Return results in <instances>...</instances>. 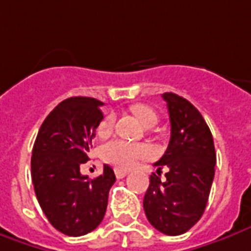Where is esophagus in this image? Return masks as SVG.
Instances as JSON below:
<instances>
[{
    "label": "esophagus",
    "mask_w": 251,
    "mask_h": 251,
    "mask_svg": "<svg viewBox=\"0 0 251 251\" xmlns=\"http://www.w3.org/2000/svg\"><path fill=\"white\" fill-rule=\"evenodd\" d=\"M126 175H127V172H126V170L115 169V176H117V178H124Z\"/></svg>",
    "instance_id": "obj_1"
}]
</instances>
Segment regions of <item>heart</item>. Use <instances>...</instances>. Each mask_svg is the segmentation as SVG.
<instances>
[{
    "label": "heart",
    "mask_w": 251,
    "mask_h": 251,
    "mask_svg": "<svg viewBox=\"0 0 251 251\" xmlns=\"http://www.w3.org/2000/svg\"><path fill=\"white\" fill-rule=\"evenodd\" d=\"M130 111L143 125L147 126V127H151L158 122V115L155 114L151 107H148L146 104H134L130 107ZM112 124H114L112 117L104 118L97 127V133L100 136L108 134L111 132ZM100 152H101L104 161L111 163L121 170L134 168L140 161L148 159L154 154L152 148L148 144L132 143V141H126V140L121 139L111 140V141L105 143L100 150Z\"/></svg>",
    "instance_id": "b5f03b06"
}]
</instances>
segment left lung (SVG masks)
<instances>
[{
    "instance_id": "obj_1",
    "label": "left lung",
    "mask_w": 251,
    "mask_h": 251,
    "mask_svg": "<svg viewBox=\"0 0 251 251\" xmlns=\"http://www.w3.org/2000/svg\"><path fill=\"white\" fill-rule=\"evenodd\" d=\"M170 118V141L144 195L151 226L165 235L187 232L202 217L214 178L216 150L210 129L201 112L184 97L163 93ZM168 168L167 178L159 176Z\"/></svg>"
}]
</instances>
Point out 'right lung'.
I'll return each mask as SVG.
<instances>
[{
    "label": "right lung",
    "instance_id": "obj_1",
    "mask_svg": "<svg viewBox=\"0 0 251 251\" xmlns=\"http://www.w3.org/2000/svg\"><path fill=\"white\" fill-rule=\"evenodd\" d=\"M100 105L93 97L66 99L42 122L32 147L31 177L38 203L49 223L68 236L96 229L115 183L108 165L92 180L79 172L103 119Z\"/></svg>",
    "mask_w": 251,
    "mask_h": 251
}]
</instances>
